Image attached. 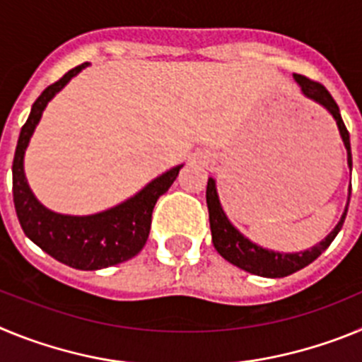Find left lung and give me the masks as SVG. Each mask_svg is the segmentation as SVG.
<instances>
[{"label":"left lung","mask_w":362,"mask_h":362,"mask_svg":"<svg viewBox=\"0 0 362 362\" xmlns=\"http://www.w3.org/2000/svg\"><path fill=\"white\" fill-rule=\"evenodd\" d=\"M293 79H296L297 85L300 86V92H303L306 98L315 101L317 105H321L322 108H326V110L330 112V116L335 119V124H337L339 129V136H341V139H343L344 143V148H346L348 166H350L351 170L350 134H348L346 127H344L341 112H339L337 103L334 101L330 92L326 90L321 83L312 81V79L305 78V76H297L296 74ZM350 192L351 187L348 188V203H350ZM348 203L343 216H341L339 223L335 225V228L332 230L321 243H317V245H313L312 248L303 252H276L255 245V243L250 241L246 235H243V233L230 223L225 210L221 206L219 196H217L216 179L209 177V185H206V204H209L210 230H212V243L214 246H216V250L219 252L221 257H225L228 263L233 264V267L241 268V270L248 272V274H254V276L270 277V279L286 277L290 276V274H293V272L300 270V268H305L308 267L310 263H313V261L330 246V243L334 241L335 235L339 233V230L343 228L344 217H346L348 212Z\"/></svg>","instance_id":"1"}]
</instances>
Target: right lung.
Wrapping results in <instances>:
<instances>
[{"label": "right lung", "mask_w": 362, "mask_h": 362, "mask_svg": "<svg viewBox=\"0 0 362 362\" xmlns=\"http://www.w3.org/2000/svg\"><path fill=\"white\" fill-rule=\"evenodd\" d=\"M88 63L69 70L59 81L47 86L34 101L27 123L19 132L12 163V194L19 225L25 235L36 243L41 250L52 255L59 263L78 270H101L129 261L141 252L150 233L152 210L177 177L183 165L152 179L146 187L123 203L92 214V216H66L49 210L37 201L25 175V150L40 123L50 99L62 92Z\"/></svg>", "instance_id": "obj_1"}]
</instances>
